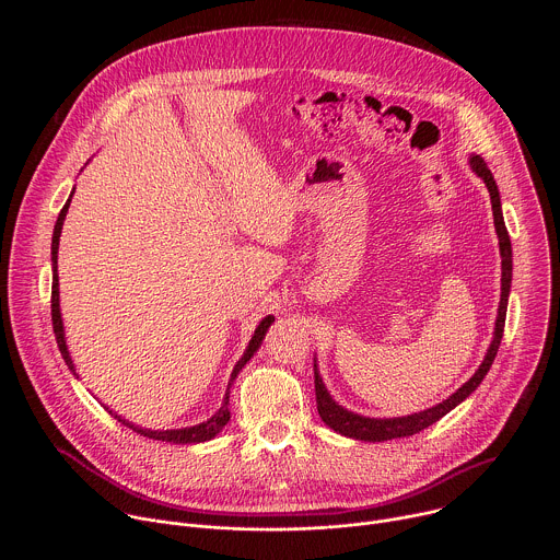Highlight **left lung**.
Returning <instances> with one entry per match:
<instances>
[{"label":"left lung","mask_w":560,"mask_h":560,"mask_svg":"<svg viewBox=\"0 0 560 560\" xmlns=\"http://www.w3.org/2000/svg\"><path fill=\"white\" fill-rule=\"evenodd\" d=\"M469 166L488 186V192H490V199H492L494 228H497V234H499V248H501V270H503V277H501V303H499V316H497L494 339L490 343V350H488L483 363L478 365V370L474 372V376L467 383H463L450 398H445L443 404H439V406H434L430 410H423V412H415V415H408V417H396V419H370V417H361V415H354V412L341 408L335 401V398L330 396V392L326 389V383H324L322 374H318V368H316V361H314V392H316L318 417L324 419V423L328 428H332L335 432H339L343 436L359 439V441H370V443L392 441V439H401V436H412V434L430 428L432 423L443 419L450 410H454L460 401H465V398L478 385H481V381L486 378V374L490 372V368L494 363V357L499 352V346H501V339H503V330H505L508 296H510V285H512V242H510V234H508V228H505V221H503L499 188H497V182H494L488 164L483 162V156L471 154L469 156Z\"/></svg>","instance_id":"left-lung-1"}]
</instances>
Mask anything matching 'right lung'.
<instances>
[{
  "label": "right lung",
  "mask_w": 560,
  "mask_h": 560,
  "mask_svg": "<svg viewBox=\"0 0 560 560\" xmlns=\"http://www.w3.org/2000/svg\"><path fill=\"white\" fill-rule=\"evenodd\" d=\"M72 192H74V190H72ZM72 192H70V197H72ZM68 206H70V199H68L66 206L61 208V212H59V217H57V223H55V230H52V248H50V255H52V257H50V261H52V299H50V310H52V330H55V339H57L59 352H61L66 365H68V368L72 370V374H74V363H72V359H70V352H68V346H66V337H63V322H61V312H59V277H57V250H59V236H61V225H63ZM272 322H275V316L268 314V316L264 318V322L257 326V330H255V335H253V339H250V343H248L244 357L236 361V365H234V370H232V374H230L228 392H225V396H223L221 408H219L206 423H199V425H192V428H182V430H143V428L132 425L130 421H126V419H121V417H117V415H115V419L121 421L124 425H128L130 430H135L137 434H143V436L154 439V441H166V443H203V441L214 439V436L225 428V423L230 421V410H228V404H230V385H232V381L236 378V374L242 372V368L255 357V352L259 350L261 341L266 339V332H268V328L272 326ZM106 410H108V408H106ZM110 415H113V410H110Z\"/></svg>",
  "instance_id": "1"
}]
</instances>
